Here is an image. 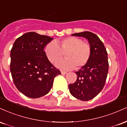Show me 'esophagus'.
Listing matches in <instances>:
<instances>
[{
	"instance_id": "1",
	"label": "esophagus",
	"mask_w": 127,
	"mask_h": 127,
	"mask_svg": "<svg viewBox=\"0 0 127 127\" xmlns=\"http://www.w3.org/2000/svg\"><path fill=\"white\" fill-rule=\"evenodd\" d=\"M61 73H62V75H65L67 73V72H64V71H61Z\"/></svg>"
}]
</instances>
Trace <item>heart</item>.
Instances as JSON below:
<instances>
[{
    "label": "heart",
    "mask_w": 127,
    "mask_h": 127,
    "mask_svg": "<svg viewBox=\"0 0 127 127\" xmlns=\"http://www.w3.org/2000/svg\"><path fill=\"white\" fill-rule=\"evenodd\" d=\"M45 52L48 59L54 64L60 59L64 53L66 59L57 63L59 68L71 70L75 67L79 69L87 64L90 59L91 48L88 43L84 42L76 37H68L57 42H51L45 48Z\"/></svg>",
    "instance_id": "heart-1"
}]
</instances>
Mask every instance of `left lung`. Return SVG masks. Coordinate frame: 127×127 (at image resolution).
<instances>
[{
	"mask_svg": "<svg viewBox=\"0 0 127 127\" xmlns=\"http://www.w3.org/2000/svg\"><path fill=\"white\" fill-rule=\"evenodd\" d=\"M72 36L85 37L91 48L88 62L75 72L76 81L68 85L70 93L74 97L88 101L98 95L105 85L109 69L107 52L103 42L94 33L84 32Z\"/></svg>",
	"mask_w": 127,
	"mask_h": 127,
	"instance_id": "left-lung-1",
	"label": "left lung"
}]
</instances>
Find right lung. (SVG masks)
I'll list each match as a JSON object with an SVG mask.
<instances>
[{"label":"right lung","mask_w":127,"mask_h":127,"mask_svg":"<svg viewBox=\"0 0 127 127\" xmlns=\"http://www.w3.org/2000/svg\"><path fill=\"white\" fill-rule=\"evenodd\" d=\"M53 38L28 32L16 39L11 51V70L17 88L36 98L50 91L55 76L61 72L51 63L44 48Z\"/></svg>","instance_id":"1"}]
</instances>
